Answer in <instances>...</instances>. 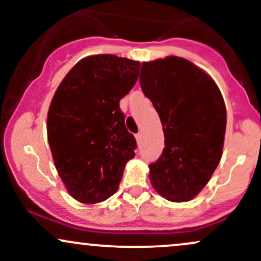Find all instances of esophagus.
<instances>
[{
  "mask_svg": "<svg viewBox=\"0 0 261 261\" xmlns=\"http://www.w3.org/2000/svg\"><path fill=\"white\" fill-rule=\"evenodd\" d=\"M135 137H136L137 143H139V145H140V143H141V140H142V134H141V133L136 134V136H135Z\"/></svg>",
  "mask_w": 261,
  "mask_h": 261,
  "instance_id": "obj_1",
  "label": "esophagus"
}]
</instances>
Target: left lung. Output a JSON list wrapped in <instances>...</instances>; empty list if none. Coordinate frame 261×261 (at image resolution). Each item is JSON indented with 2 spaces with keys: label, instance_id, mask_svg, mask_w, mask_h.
<instances>
[{
  "label": "left lung",
  "instance_id": "1",
  "mask_svg": "<svg viewBox=\"0 0 261 261\" xmlns=\"http://www.w3.org/2000/svg\"><path fill=\"white\" fill-rule=\"evenodd\" d=\"M140 85L166 137L160 160L149 164V181L169 201H190L222 157L227 112L220 88L202 68L178 56L142 62Z\"/></svg>",
  "mask_w": 261,
  "mask_h": 261
}]
</instances>
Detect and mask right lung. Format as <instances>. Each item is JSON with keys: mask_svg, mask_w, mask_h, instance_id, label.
Returning a JSON list of instances; mask_svg holds the SVG:
<instances>
[{"mask_svg": "<svg viewBox=\"0 0 261 261\" xmlns=\"http://www.w3.org/2000/svg\"><path fill=\"white\" fill-rule=\"evenodd\" d=\"M140 62L110 54L80 60L61 81L47 112V141L60 178L81 203L116 193L136 140L119 101L139 77Z\"/></svg>", "mask_w": 261, "mask_h": 261, "instance_id": "1", "label": "right lung"}]
</instances>
